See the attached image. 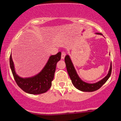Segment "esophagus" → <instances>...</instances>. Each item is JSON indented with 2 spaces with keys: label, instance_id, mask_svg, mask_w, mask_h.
<instances>
[{
  "label": "esophagus",
  "instance_id": "esophagus-1",
  "mask_svg": "<svg viewBox=\"0 0 121 121\" xmlns=\"http://www.w3.org/2000/svg\"><path fill=\"white\" fill-rule=\"evenodd\" d=\"M65 56H66V53L65 52H61V59H64L65 58Z\"/></svg>",
  "mask_w": 121,
  "mask_h": 121
}]
</instances>
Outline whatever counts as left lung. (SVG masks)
<instances>
[{
  "instance_id": "8db88e82",
  "label": "left lung",
  "mask_w": 121,
  "mask_h": 121,
  "mask_svg": "<svg viewBox=\"0 0 121 121\" xmlns=\"http://www.w3.org/2000/svg\"><path fill=\"white\" fill-rule=\"evenodd\" d=\"M97 34L102 35L100 33H97ZM65 64H66L67 72L68 73L70 80H72L73 85L77 89L82 91H89V92H91V91H94L99 89L106 82L107 80L109 79L111 75V73H112V63H111L109 73H108V75L105 78L101 80V81H98V82L94 83V84H88V83H86L82 81L81 79L80 78V77H78L77 73H76L74 66H73V64H72L71 61V60H70L68 55H66L65 57Z\"/></svg>"
}]
</instances>
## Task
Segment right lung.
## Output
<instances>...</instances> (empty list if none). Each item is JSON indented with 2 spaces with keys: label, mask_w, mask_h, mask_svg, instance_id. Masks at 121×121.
<instances>
[{
  "label": "right lung",
  "mask_w": 121,
  "mask_h": 121,
  "mask_svg": "<svg viewBox=\"0 0 121 121\" xmlns=\"http://www.w3.org/2000/svg\"><path fill=\"white\" fill-rule=\"evenodd\" d=\"M61 52H59L49 57V60L42 71L36 76L27 78H23L16 74L11 54L9 57V65L16 84L20 88L27 93L40 94L44 93L49 89L52 86L56 70L57 62L60 60Z\"/></svg>",
  "instance_id": "1"
}]
</instances>
